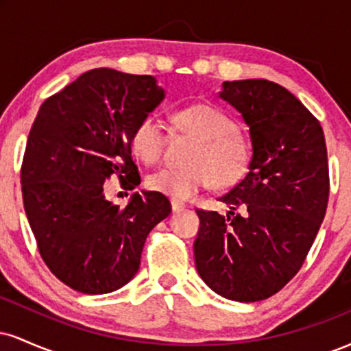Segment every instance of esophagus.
<instances>
[{"label":"esophagus","mask_w":351,"mask_h":351,"mask_svg":"<svg viewBox=\"0 0 351 351\" xmlns=\"http://www.w3.org/2000/svg\"><path fill=\"white\" fill-rule=\"evenodd\" d=\"M184 208H186V204H184V203H181V201H176V199H171V209H173V213L183 211Z\"/></svg>","instance_id":"1"}]
</instances>
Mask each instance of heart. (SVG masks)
I'll list each match as a JSON object with an SVG mask.
<instances>
[{
    "label": "heart",
    "mask_w": 351,
    "mask_h": 351,
    "mask_svg": "<svg viewBox=\"0 0 351 351\" xmlns=\"http://www.w3.org/2000/svg\"><path fill=\"white\" fill-rule=\"evenodd\" d=\"M171 130L195 140L186 156L188 167H167L148 175L147 186L173 199L195 198L215 181L216 186L234 184L251 162V143L231 115L209 104H195L171 115ZM130 150L145 165L162 162L168 145L163 123L147 115L130 132Z\"/></svg>",
    "instance_id": "heart-1"
}]
</instances>
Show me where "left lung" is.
Returning <instances> with one entry per match:
<instances>
[{"label": "left lung", "mask_w": 351, "mask_h": 351, "mask_svg": "<svg viewBox=\"0 0 351 351\" xmlns=\"http://www.w3.org/2000/svg\"><path fill=\"white\" fill-rule=\"evenodd\" d=\"M219 97L249 125L252 155L247 173L219 198L231 211H196L195 263L219 295L264 300L300 271L324 221L327 145L320 122L279 84L232 80Z\"/></svg>", "instance_id": "obj_1"}]
</instances>
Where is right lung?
I'll return each mask as SVG.
<instances>
[{
  "label": "right lung",
  "instance_id": "obj_1",
  "mask_svg": "<svg viewBox=\"0 0 351 351\" xmlns=\"http://www.w3.org/2000/svg\"><path fill=\"white\" fill-rule=\"evenodd\" d=\"M163 97L152 75L102 67L39 108L21 165L24 211L43 261L74 291L123 287L138 271L147 236L170 216L162 193H135L125 208L104 195L112 176L123 189L140 184L130 132Z\"/></svg>",
  "mask_w": 351,
  "mask_h": 351
}]
</instances>
